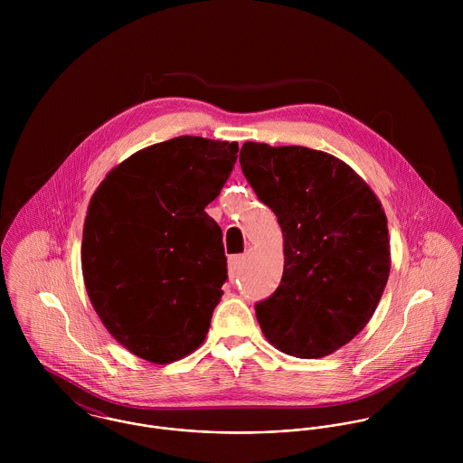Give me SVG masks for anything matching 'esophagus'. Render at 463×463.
<instances>
[{"label":"esophagus","mask_w":463,"mask_h":463,"mask_svg":"<svg viewBox=\"0 0 463 463\" xmlns=\"http://www.w3.org/2000/svg\"><path fill=\"white\" fill-rule=\"evenodd\" d=\"M242 260H244V257H241V255H237V257H232V259H230V262H228V270H230V279H232V281L237 278L239 269H241V265H242Z\"/></svg>","instance_id":"obj_1"}]
</instances>
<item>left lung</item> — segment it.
<instances>
[{"label": "left lung", "instance_id": "1", "mask_svg": "<svg viewBox=\"0 0 463 463\" xmlns=\"http://www.w3.org/2000/svg\"><path fill=\"white\" fill-rule=\"evenodd\" d=\"M241 167L278 217L283 276L257 303L265 338L296 358H323L371 321L391 274L387 215L345 162L303 146L244 142Z\"/></svg>", "mask_w": 463, "mask_h": 463}]
</instances>
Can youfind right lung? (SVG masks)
<instances>
[{"label":"right lung","mask_w":463,"mask_h":463,"mask_svg":"<svg viewBox=\"0 0 463 463\" xmlns=\"http://www.w3.org/2000/svg\"><path fill=\"white\" fill-rule=\"evenodd\" d=\"M239 144L182 135L118 164L94 191L83 224L81 272L109 333L151 364L203 344L226 281L222 232L204 212Z\"/></svg>","instance_id":"add662e5"}]
</instances>
